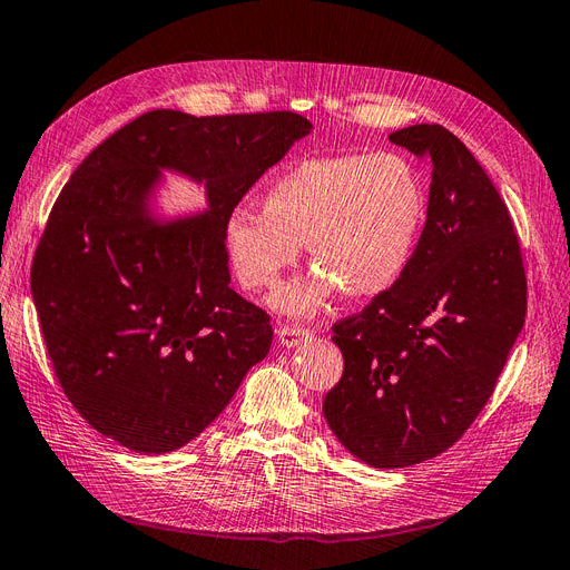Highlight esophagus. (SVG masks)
Instances as JSON below:
<instances>
[{
	"label": "esophagus",
	"mask_w": 570,
	"mask_h": 570,
	"mask_svg": "<svg viewBox=\"0 0 570 570\" xmlns=\"http://www.w3.org/2000/svg\"><path fill=\"white\" fill-rule=\"evenodd\" d=\"M276 337H279V342L284 346H296L303 340L313 337V332L305 330V327H296V325H284V327H279V332H276Z\"/></svg>",
	"instance_id": "1"
}]
</instances>
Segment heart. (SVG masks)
<instances>
[{"label":"heart","mask_w":570,"mask_h":570,"mask_svg":"<svg viewBox=\"0 0 570 570\" xmlns=\"http://www.w3.org/2000/svg\"><path fill=\"white\" fill-rule=\"evenodd\" d=\"M429 214L419 170L400 154H342L301 160L274 178L262 212L226 216L224 243L236 279L269 291L308 243L315 269L286 284L274 305L305 317L344 288L383 294L404 274Z\"/></svg>","instance_id":"b5f03b06"}]
</instances>
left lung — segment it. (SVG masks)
Wrapping results in <instances>:
<instances>
[{
	"instance_id": "obj_1",
	"label": "left lung",
	"mask_w": 570,
	"mask_h": 570,
	"mask_svg": "<svg viewBox=\"0 0 570 570\" xmlns=\"http://www.w3.org/2000/svg\"><path fill=\"white\" fill-rule=\"evenodd\" d=\"M390 141L431 160L426 226L400 279L334 323L344 373L323 402L340 443L377 470L460 441L528 313L513 222L472 151L441 125L404 127Z\"/></svg>"
}]
</instances>
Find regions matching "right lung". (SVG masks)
<instances>
[{"label": "right lung", "mask_w": 570, "mask_h": 570, "mask_svg": "<svg viewBox=\"0 0 570 570\" xmlns=\"http://www.w3.org/2000/svg\"><path fill=\"white\" fill-rule=\"evenodd\" d=\"M311 127L288 110H151L71 173L31 294L55 377L98 433L144 455L178 450L269 354V315L228 286L224 224ZM160 167L204 179L210 212L156 225L145 199Z\"/></svg>", "instance_id": "obj_1"}]
</instances>
